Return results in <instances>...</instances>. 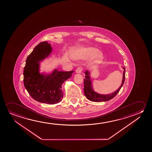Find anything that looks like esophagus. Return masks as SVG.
Masks as SVG:
<instances>
[{
    "mask_svg": "<svg viewBox=\"0 0 152 152\" xmlns=\"http://www.w3.org/2000/svg\"><path fill=\"white\" fill-rule=\"evenodd\" d=\"M82 70H83V68L82 67H78L76 69V72L78 73V74H80V73L82 72Z\"/></svg>",
    "mask_w": 152,
    "mask_h": 152,
    "instance_id": "34e87169",
    "label": "esophagus"
}]
</instances>
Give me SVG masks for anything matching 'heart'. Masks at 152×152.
<instances>
[{
  "mask_svg": "<svg viewBox=\"0 0 152 152\" xmlns=\"http://www.w3.org/2000/svg\"><path fill=\"white\" fill-rule=\"evenodd\" d=\"M72 58L75 60H86L91 59L90 64L95 66L101 64L104 58L102 52L94 47H82L72 50L71 53Z\"/></svg>",
  "mask_w": 152,
  "mask_h": 152,
  "instance_id": "heart-1",
  "label": "heart"
}]
</instances>
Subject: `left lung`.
I'll use <instances>...</instances> for the list:
<instances>
[{
    "label": "left lung",
    "instance_id": "left-lung-1",
    "mask_svg": "<svg viewBox=\"0 0 152 152\" xmlns=\"http://www.w3.org/2000/svg\"><path fill=\"white\" fill-rule=\"evenodd\" d=\"M123 69H124L123 72V80L121 82V86L119 87L118 89H117L116 91L113 92L112 93L110 94H99L96 93L94 91L91 80V76H90V72L88 70H86L85 72V78L84 79V91L85 96H86L88 99L89 101L95 102H106L110 101L111 99L114 98L115 96L117 95L119 92L120 89H121V87L124 84L125 78V68L123 67Z\"/></svg>",
    "mask_w": 152,
    "mask_h": 152
}]
</instances>
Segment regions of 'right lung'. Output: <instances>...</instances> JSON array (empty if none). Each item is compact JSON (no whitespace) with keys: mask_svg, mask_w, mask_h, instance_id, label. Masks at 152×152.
<instances>
[{"mask_svg":"<svg viewBox=\"0 0 152 152\" xmlns=\"http://www.w3.org/2000/svg\"><path fill=\"white\" fill-rule=\"evenodd\" d=\"M52 51L47 42L37 45L26 59L23 69V84L26 90L35 101L54 104L61 102L63 97L62 85L69 78L74 70L58 71L55 69L50 74L40 72V63Z\"/></svg>","mask_w":152,"mask_h":152,"instance_id":"add662e5","label":"right lung"}]
</instances>
